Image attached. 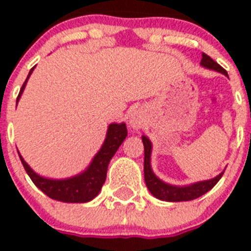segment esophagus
I'll use <instances>...</instances> for the list:
<instances>
[{
  "label": "esophagus",
  "instance_id": "1",
  "mask_svg": "<svg viewBox=\"0 0 251 251\" xmlns=\"http://www.w3.org/2000/svg\"><path fill=\"white\" fill-rule=\"evenodd\" d=\"M129 126L133 129H138L142 126V119L137 114H133L129 119Z\"/></svg>",
  "mask_w": 251,
  "mask_h": 251
}]
</instances>
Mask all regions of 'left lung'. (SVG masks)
<instances>
[{
	"label": "left lung",
	"instance_id": "1",
	"mask_svg": "<svg viewBox=\"0 0 251 251\" xmlns=\"http://www.w3.org/2000/svg\"><path fill=\"white\" fill-rule=\"evenodd\" d=\"M201 66L210 70H215L217 73L226 75L227 73L224 68H221L216 61L211 59L208 55L202 54V59H201ZM142 142L145 146V181L147 188L150 190L151 194L153 196L162 201H168V202H181V201H191L197 199V197L202 196L206 192H208L216 185L220 178L223 177L225 170L221 174L217 175L216 177L210 179H205V181H199V182L191 183V185L185 186H176L171 185V183L162 181L159 177L154 175L151 166V154H152V142L150 138L146 136H142Z\"/></svg>",
	"mask_w": 251,
	"mask_h": 251
}]
</instances>
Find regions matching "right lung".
<instances>
[{
	"label": "right lung",
	"instance_id": "1",
	"mask_svg": "<svg viewBox=\"0 0 251 251\" xmlns=\"http://www.w3.org/2000/svg\"><path fill=\"white\" fill-rule=\"evenodd\" d=\"M34 69L35 66L30 70L27 79H26L21 90H20V94L17 97V103H19L22 93L25 90L28 77L32 74ZM127 134V127H126V123H123V122L122 123L109 124L108 129H106L104 143L101 145L100 150L97 152V154L93 157L89 166L80 174L68 177V178L56 179L40 176L26 163V161L22 158L19 151L17 152H19L20 159H21L22 165H24V168L26 170L30 178L32 179V182L46 196H49L52 200L61 201V202L84 203L89 202L99 195L101 186L105 182L106 170H108L110 159L113 158L115 152L118 151L119 146L123 143Z\"/></svg>",
	"mask_w": 251,
	"mask_h": 251
}]
</instances>
